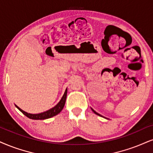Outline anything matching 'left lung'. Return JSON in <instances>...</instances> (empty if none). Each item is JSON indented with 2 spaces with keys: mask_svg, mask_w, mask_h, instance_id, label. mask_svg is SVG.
Here are the masks:
<instances>
[{
  "mask_svg": "<svg viewBox=\"0 0 153 153\" xmlns=\"http://www.w3.org/2000/svg\"><path fill=\"white\" fill-rule=\"evenodd\" d=\"M91 110H92V111H93V112L94 113V114H97V115H98V116H101V117H102V116H101V114H98V113H97V112H96V111H94L93 108H91Z\"/></svg>",
  "mask_w": 153,
  "mask_h": 153,
  "instance_id": "8db88e82",
  "label": "left lung"
}]
</instances>
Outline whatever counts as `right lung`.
<instances>
[{"label":"right lung","instance_id":"add662e5","mask_svg":"<svg viewBox=\"0 0 153 153\" xmlns=\"http://www.w3.org/2000/svg\"><path fill=\"white\" fill-rule=\"evenodd\" d=\"M67 89L65 90V94H64L63 97L59 101V102L56 104L55 106L53 107L52 108L50 109V110L45 111L43 113H40V114H28V113L25 112V111H22L21 108H20L18 105H16V106L20 110L24 115H25L27 118H31V119L34 120H44V119H48V118H52L58 114H59L61 112L62 109H63L64 106H65L66 99H67Z\"/></svg>","mask_w":153,"mask_h":153}]
</instances>
